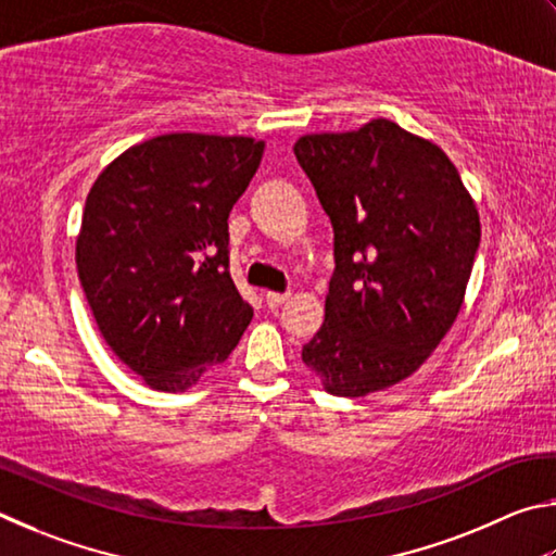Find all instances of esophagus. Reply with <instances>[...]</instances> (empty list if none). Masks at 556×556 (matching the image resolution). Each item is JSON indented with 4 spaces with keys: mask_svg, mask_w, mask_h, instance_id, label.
I'll use <instances>...</instances> for the list:
<instances>
[{
    "mask_svg": "<svg viewBox=\"0 0 556 556\" xmlns=\"http://www.w3.org/2000/svg\"><path fill=\"white\" fill-rule=\"evenodd\" d=\"M288 298H290V293H266V305H268L270 309H278L280 305L286 303Z\"/></svg>",
    "mask_w": 556,
    "mask_h": 556,
    "instance_id": "esophagus-1",
    "label": "esophagus"
}]
</instances>
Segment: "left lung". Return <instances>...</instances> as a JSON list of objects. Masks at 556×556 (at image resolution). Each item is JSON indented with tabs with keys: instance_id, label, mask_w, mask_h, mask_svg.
I'll use <instances>...</instances> for the list:
<instances>
[{
	"instance_id": "8db88e82",
	"label": "left lung",
	"mask_w": 556,
	"mask_h": 556,
	"mask_svg": "<svg viewBox=\"0 0 556 556\" xmlns=\"http://www.w3.org/2000/svg\"><path fill=\"white\" fill-rule=\"evenodd\" d=\"M293 151L334 229L325 323L303 362L327 393L364 397L413 376L452 329L479 212L440 146L395 122L307 134Z\"/></svg>"
}]
</instances>
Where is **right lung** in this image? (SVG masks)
I'll list each match as a JSON object with an SVG mask.
<instances>
[{
  "label": "right lung",
  "mask_w": 556,
  "mask_h": 556,
  "mask_svg": "<svg viewBox=\"0 0 556 556\" xmlns=\"http://www.w3.org/2000/svg\"><path fill=\"white\" fill-rule=\"evenodd\" d=\"M263 141L165 134L114 159L87 194L77 276L104 342L155 391H185L249 327L229 273V212Z\"/></svg>",
  "instance_id": "obj_1"
}]
</instances>
